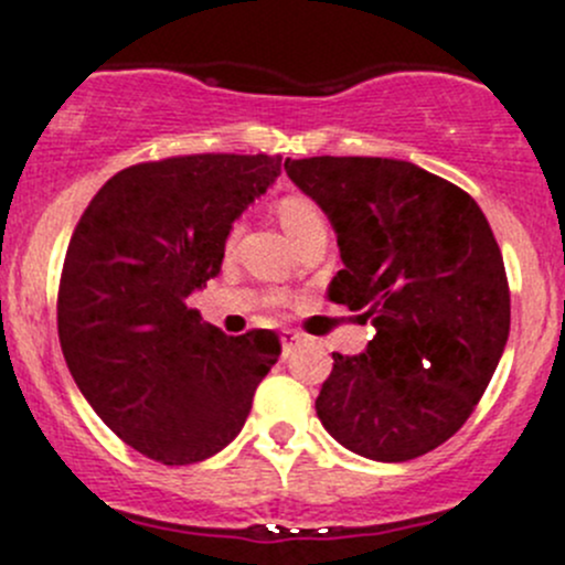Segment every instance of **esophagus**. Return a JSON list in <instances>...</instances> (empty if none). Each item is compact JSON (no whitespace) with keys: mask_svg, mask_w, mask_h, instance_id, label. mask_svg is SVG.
Masks as SVG:
<instances>
[{"mask_svg":"<svg viewBox=\"0 0 565 565\" xmlns=\"http://www.w3.org/2000/svg\"><path fill=\"white\" fill-rule=\"evenodd\" d=\"M298 341H300V335L295 333V330H284V333H281V350L289 352L295 344H298Z\"/></svg>","mask_w":565,"mask_h":565,"instance_id":"34e87169","label":"esophagus"}]
</instances>
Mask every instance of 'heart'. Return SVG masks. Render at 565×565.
Masks as SVG:
<instances>
[{
	"label": "heart",
	"mask_w": 565,
	"mask_h": 565,
	"mask_svg": "<svg viewBox=\"0 0 565 565\" xmlns=\"http://www.w3.org/2000/svg\"><path fill=\"white\" fill-rule=\"evenodd\" d=\"M276 213L281 226L287 230V235L292 237L295 243L303 235L315 230H324V215L322 210L317 207V202H311L309 196H300V193H289V196L278 199ZM237 235V230H232V237Z\"/></svg>",
	"instance_id": "b5f03b06"
}]
</instances>
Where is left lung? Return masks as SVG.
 Masks as SVG:
<instances>
[{
	"instance_id": "8db88e82",
	"label": "left lung",
	"mask_w": 565,
	"mask_h": 565,
	"mask_svg": "<svg viewBox=\"0 0 565 565\" xmlns=\"http://www.w3.org/2000/svg\"><path fill=\"white\" fill-rule=\"evenodd\" d=\"M284 169L339 237L330 300L377 328L361 355L333 352L319 420L374 461L435 451L470 418L509 339V278L487 215L459 185L393 158H287Z\"/></svg>"
}]
</instances>
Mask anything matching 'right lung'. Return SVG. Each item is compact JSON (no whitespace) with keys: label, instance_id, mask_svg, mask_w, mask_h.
<instances>
[{"label":"right lung","instance_id":"add662e5","mask_svg":"<svg viewBox=\"0 0 565 565\" xmlns=\"http://www.w3.org/2000/svg\"><path fill=\"white\" fill-rule=\"evenodd\" d=\"M278 156L202 152L122 169L73 230L56 298L62 355L122 443L163 465L230 446L281 355L273 330L226 335L188 295L221 273L232 221Z\"/></svg>","mask_w":565,"mask_h":565}]
</instances>
